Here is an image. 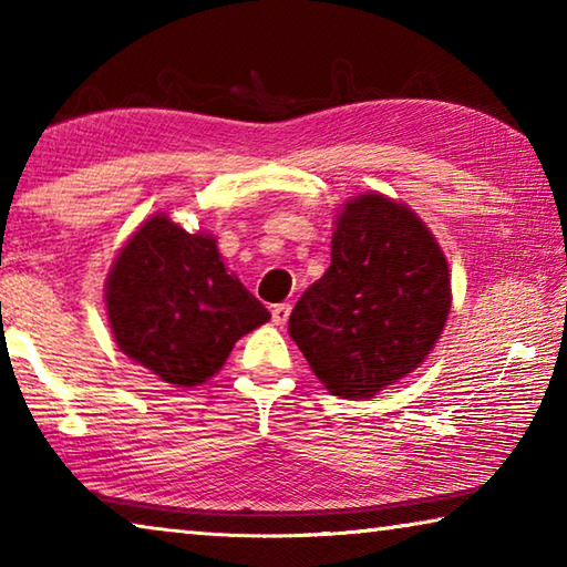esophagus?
<instances>
[{
	"instance_id": "1",
	"label": "esophagus",
	"mask_w": 567,
	"mask_h": 567,
	"mask_svg": "<svg viewBox=\"0 0 567 567\" xmlns=\"http://www.w3.org/2000/svg\"><path fill=\"white\" fill-rule=\"evenodd\" d=\"M290 310H292V307L287 305V302L275 305V307H272V322L280 324V328H282V324L287 322V318H290Z\"/></svg>"
}]
</instances>
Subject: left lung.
<instances>
[{
  "mask_svg": "<svg viewBox=\"0 0 567 567\" xmlns=\"http://www.w3.org/2000/svg\"><path fill=\"white\" fill-rule=\"evenodd\" d=\"M330 255L287 328L332 395L372 398L420 368L443 334L447 260L425 223L380 192L348 199Z\"/></svg>",
  "mask_w": 567,
  "mask_h": 567,
  "instance_id": "obj_1",
  "label": "left lung"
}]
</instances>
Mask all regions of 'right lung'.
Masks as SVG:
<instances>
[{
	"label": "right lung",
	"instance_id": "add662e5",
	"mask_svg": "<svg viewBox=\"0 0 567 567\" xmlns=\"http://www.w3.org/2000/svg\"><path fill=\"white\" fill-rule=\"evenodd\" d=\"M104 302L117 348L177 388L203 385L243 334L270 320L227 272L217 239L189 235L165 213L140 225L114 257Z\"/></svg>",
	"mask_w": 567,
	"mask_h": 567
}]
</instances>
